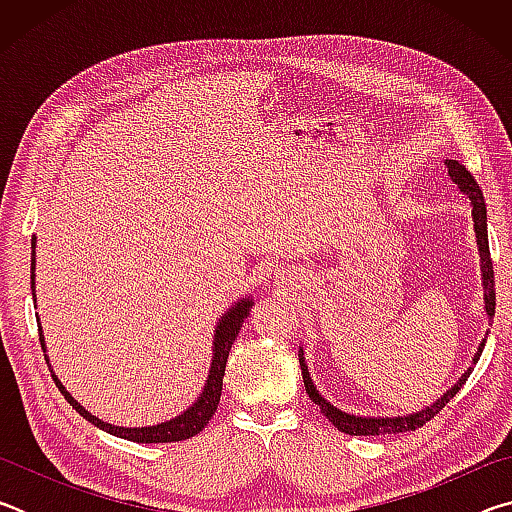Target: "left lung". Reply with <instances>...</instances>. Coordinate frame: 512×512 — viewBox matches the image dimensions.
<instances>
[{
    "mask_svg": "<svg viewBox=\"0 0 512 512\" xmlns=\"http://www.w3.org/2000/svg\"><path fill=\"white\" fill-rule=\"evenodd\" d=\"M447 169H449V176H452L454 183L461 187V192L467 194V198L472 201V216H474V232H476V244H479V255H481V271H483V296H485V311H488V316L492 318L495 316V271H492V259H490V246H488V225H485V201H483V192L479 183H476L474 176L470 171H467L461 162L456 160H447ZM483 345L479 352H476L474 361H479L481 352H483ZM300 368H302V379H305V388H307V395L311 397V402H314L320 413L329 418V422L334 424L336 429L343 431V433H350V436H384V433H402V431H415L420 429L422 424H427L433 415L440 413L445 409V404L452 400V397L461 391L463 384L470 377L472 368L465 372V375L456 381V386L452 391H447L440 400L427 406V409L420 411V413H413V415H404V418H359V415H348L339 409H334L332 404H329L325 397H320L314 381H311L307 366H305V357H300Z\"/></svg>",
    "mask_w": 512,
    "mask_h": 512,
    "instance_id": "8db88e82",
    "label": "left lung"
}]
</instances>
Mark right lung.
<instances>
[{"instance_id":"1","label":"right lung","mask_w":512,"mask_h":512,"mask_svg":"<svg viewBox=\"0 0 512 512\" xmlns=\"http://www.w3.org/2000/svg\"><path fill=\"white\" fill-rule=\"evenodd\" d=\"M31 246H36V237L31 239ZM33 262H36V257H33V253H31V291H33V266H36ZM250 305H253V300H241L239 305L232 307L228 314L221 318L219 327H216V336H214L212 370H210V379H207L205 391H203L201 397H198L192 409H187L183 415H178V418H173L169 422L155 424V427H142V429H126V427H115V424L101 422L99 418H94L92 413L85 411L83 406L65 391L63 384H60L56 375H51V379L56 381L58 391L65 395V400L69 402L72 409L79 411L85 420L94 424V427L108 431V433H112V436L133 440V443H176V440H187V438H192V436H196V433H201L205 429V424L210 422V418L216 411V406H219L221 388H223V375H225V363H228L230 348L237 339L241 325H244V318L248 316ZM38 332H40V329H38ZM40 345L45 348V343H42V336H40Z\"/></svg>"}]
</instances>
